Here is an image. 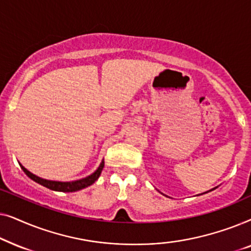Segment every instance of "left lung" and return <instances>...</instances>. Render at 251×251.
<instances>
[{"label":"left lung","instance_id":"left-lung-1","mask_svg":"<svg viewBox=\"0 0 251 251\" xmlns=\"http://www.w3.org/2000/svg\"><path fill=\"white\" fill-rule=\"evenodd\" d=\"M205 193H207V192H205Z\"/></svg>","mask_w":251,"mask_h":251}]
</instances>
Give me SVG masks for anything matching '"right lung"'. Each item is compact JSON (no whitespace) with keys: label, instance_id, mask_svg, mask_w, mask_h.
Segmentation results:
<instances>
[{"label":"right lung","instance_id":"right-lung-1","mask_svg":"<svg viewBox=\"0 0 251 251\" xmlns=\"http://www.w3.org/2000/svg\"><path fill=\"white\" fill-rule=\"evenodd\" d=\"M19 166L22 167L24 173H25L27 176L30 178V179L36 181L37 184L42 185V186H44V187L49 188V190L58 191V192H76V191L82 190V188L90 186V185L94 184L95 181L98 179L99 176H100V174H101L102 168H104V160L101 161L100 166L98 167V169L96 170L94 174L90 175V176L85 177V178H82V179L74 180V181H56V180L43 179V178L37 177L34 174L30 173V171L27 170L26 168L22 166L20 163H19Z\"/></svg>","mask_w":251,"mask_h":251}]
</instances>
